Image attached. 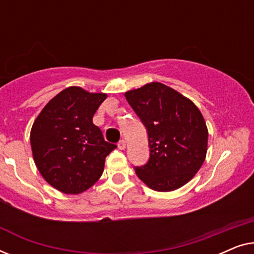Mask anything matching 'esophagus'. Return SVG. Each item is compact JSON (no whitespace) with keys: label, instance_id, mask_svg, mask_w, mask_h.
Returning <instances> with one entry per match:
<instances>
[{"label":"esophagus","instance_id":"1","mask_svg":"<svg viewBox=\"0 0 254 254\" xmlns=\"http://www.w3.org/2000/svg\"><path fill=\"white\" fill-rule=\"evenodd\" d=\"M118 148L120 149V150H124V149H126V142L124 140H121L119 143H118Z\"/></svg>","mask_w":254,"mask_h":254}]
</instances>
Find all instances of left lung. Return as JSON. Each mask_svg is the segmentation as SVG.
Wrapping results in <instances>:
<instances>
[{
  "instance_id": "obj_1",
  "label": "left lung",
  "mask_w": 254,
  "mask_h": 254,
  "mask_svg": "<svg viewBox=\"0 0 254 254\" xmlns=\"http://www.w3.org/2000/svg\"><path fill=\"white\" fill-rule=\"evenodd\" d=\"M125 97L148 131L150 157L135 168L137 177L157 192L180 189L206 159L208 129L200 110L159 82L130 90Z\"/></svg>"
}]
</instances>
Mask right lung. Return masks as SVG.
<instances>
[{
  "label": "right lung",
  "instance_id": "1",
  "mask_svg": "<svg viewBox=\"0 0 254 254\" xmlns=\"http://www.w3.org/2000/svg\"><path fill=\"white\" fill-rule=\"evenodd\" d=\"M106 93H92L79 86L62 90L34 120L30 141L37 169L54 189L79 194L103 175L105 158L117 148L104 140L92 123Z\"/></svg>",
  "mask_w": 254,
  "mask_h": 254
}]
</instances>
